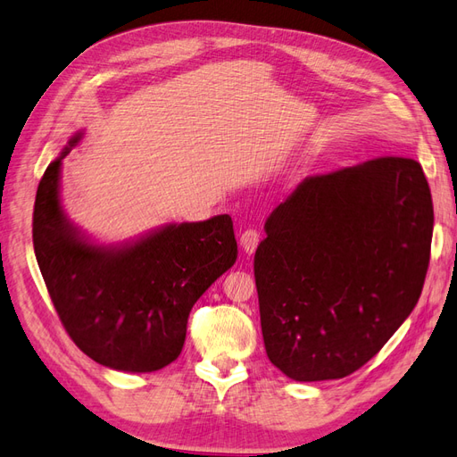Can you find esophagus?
I'll return each instance as SVG.
<instances>
[{
	"label": "esophagus",
	"mask_w": 457,
	"mask_h": 457,
	"mask_svg": "<svg viewBox=\"0 0 457 457\" xmlns=\"http://www.w3.org/2000/svg\"><path fill=\"white\" fill-rule=\"evenodd\" d=\"M262 242V232L255 230V228H246L242 232L240 237V246L246 253H253L255 248H258V244Z\"/></svg>",
	"instance_id": "1"
}]
</instances>
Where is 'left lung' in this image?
<instances>
[{"instance_id":"8db88e82","label":"left lung","mask_w":457,"mask_h":457,"mask_svg":"<svg viewBox=\"0 0 457 457\" xmlns=\"http://www.w3.org/2000/svg\"><path fill=\"white\" fill-rule=\"evenodd\" d=\"M432 225L413 159L304 178L267 217L253 258L270 361L296 382L337 380L369 362L413 312Z\"/></svg>"}]
</instances>
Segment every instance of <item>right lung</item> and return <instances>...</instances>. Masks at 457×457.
Returning <instances> with one entry per match:
<instances>
[{
	"mask_svg": "<svg viewBox=\"0 0 457 457\" xmlns=\"http://www.w3.org/2000/svg\"><path fill=\"white\" fill-rule=\"evenodd\" d=\"M37 190L32 244L65 331L87 357L124 372H154L178 359L197 298L237 262L228 215L166 225L124 246L91 244L60 202L62 159Z\"/></svg>",
	"mask_w": 457,
	"mask_h": 457,
	"instance_id": "1",
	"label": "right lung"
}]
</instances>
